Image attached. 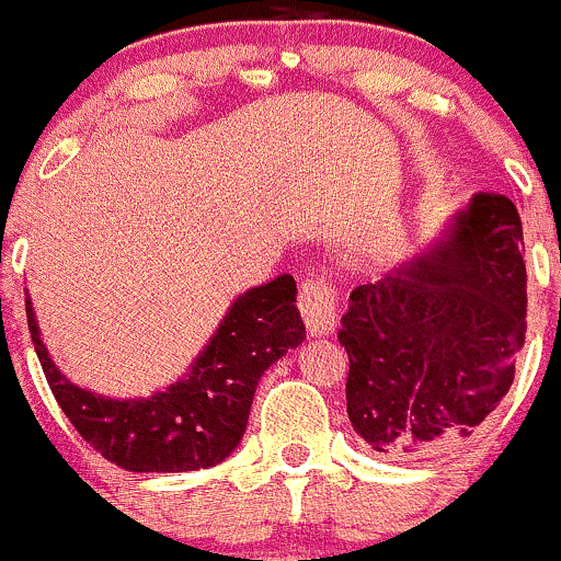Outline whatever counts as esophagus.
Masks as SVG:
<instances>
[{
    "mask_svg": "<svg viewBox=\"0 0 561 561\" xmlns=\"http://www.w3.org/2000/svg\"><path fill=\"white\" fill-rule=\"evenodd\" d=\"M298 312L312 336H325L336 325V296L322 282H307L298 293Z\"/></svg>",
    "mask_w": 561,
    "mask_h": 561,
    "instance_id": "obj_1",
    "label": "esophagus"
}]
</instances>
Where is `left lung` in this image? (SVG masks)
I'll list each match as a JSON object with an SVG mask.
<instances>
[{
  "instance_id": "left-lung-1",
  "label": "left lung",
  "mask_w": 561,
  "mask_h": 561,
  "mask_svg": "<svg viewBox=\"0 0 561 561\" xmlns=\"http://www.w3.org/2000/svg\"><path fill=\"white\" fill-rule=\"evenodd\" d=\"M522 244L511 197L478 192L426 252L350 293L347 415L371 450H454L511 390L526 333Z\"/></svg>"
}]
</instances>
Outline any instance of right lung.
<instances>
[{"mask_svg": "<svg viewBox=\"0 0 561 561\" xmlns=\"http://www.w3.org/2000/svg\"><path fill=\"white\" fill-rule=\"evenodd\" d=\"M26 320L61 412L100 456L129 472H195L225 461L244 437L260 377L307 336L296 279L282 274L230 304L179 382L146 399H107L72 386L56 369L30 298Z\"/></svg>", "mask_w": 561, "mask_h": 561, "instance_id": "1", "label": "right lung"}]
</instances>
